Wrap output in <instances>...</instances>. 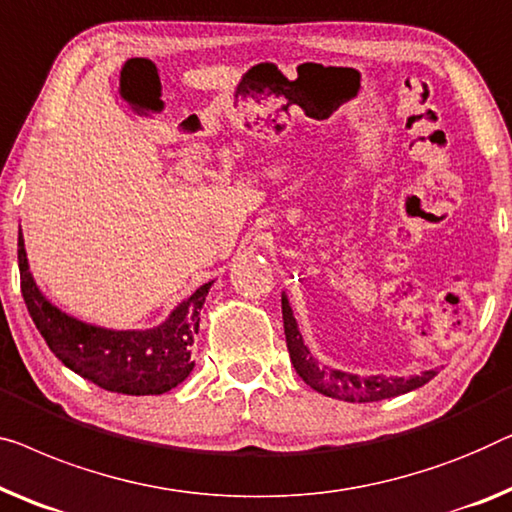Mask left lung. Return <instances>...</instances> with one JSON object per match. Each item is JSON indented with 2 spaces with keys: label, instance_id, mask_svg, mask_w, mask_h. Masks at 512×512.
Returning a JSON list of instances; mask_svg holds the SVG:
<instances>
[{
  "label": "left lung",
  "instance_id": "8db88e82",
  "mask_svg": "<svg viewBox=\"0 0 512 512\" xmlns=\"http://www.w3.org/2000/svg\"><path fill=\"white\" fill-rule=\"evenodd\" d=\"M281 314H284L286 346H288V353H291L295 372L300 374V379L305 381L309 388H314L325 397L344 399V402H353V404L381 402V399L399 397L404 395V392L416 390L436 376L434 369H429V372H420L418 376H409V379H402V376H383V374L358 376L351 372H342V369L321 367L314 360L309 346L300 335L298 321H295L293 309L288 305L286 293H281Z\"/></svg>",
  "mask_w": 512,
  "mask_h": 512
}]
</instances>
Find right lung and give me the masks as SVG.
<instances>
[{"label": "right lung", "instance_id": "add662e5", "mask_svg": "<svg viewBox=\"0 0 512 512\" xmlns=\"http://www.w3.org/2000/svg\"><path fill=\"white\" fill-rule=\"evenodd\" d=\"M20 288L29 316L66 367L103 390L120 395H164L191 374V346L212 281L182 300L166 321L147 330H110L80 321L50 302L29 270L18 231Z\"/></svg>", "mask_w": 512, "mask_h": 512}]
</instances>
